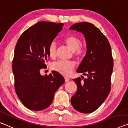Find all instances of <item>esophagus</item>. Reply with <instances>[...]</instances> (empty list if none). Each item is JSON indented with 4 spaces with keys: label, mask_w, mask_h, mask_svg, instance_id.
I'll return each mask as SVG.
<instances>
[{
    "label": "esophagus",
    "mask_w": 128,
    "mask_h": 128,
    "mask_svg": "<svg viewBox=\"0 0 128 128\" xmlns=\"http://www.w3.org/2000/svg\"><path fill=\"white\" fill-rule=\"evenodd\" d=\"M64 80H65V82H68V80H70V79L68 78H67V77H64Z\"/></svg>",
    "instance_id": "34e87169"
}]
</instances>
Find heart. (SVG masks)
I'll return each mask as SVG.
<instances>
[{
	"instance_id": "obj_1",
	"label": "heart",
	"mask_w": 128,
	"mask_h": 128,
	"mask_svg": "<svg viewBox=\"0 0 128 128\" xmlns=\"http://www.w3.org/2000/svg\"><path fill=\"white\" fill-rule=\"evenodd\" d=\"M64 42L71 50L73 51L75 57L80 60L83 58L84 54V49L80 48L82 41L78 37L74 35L68 36L64 39ZM57 45L54 40L50 43L48 47V53L51 58H54L56 56ZM52 68L53 70L64 76H68L72 73L74 68V63L69 60H60L52 63Z\"/></svg>"
}]
</instances>
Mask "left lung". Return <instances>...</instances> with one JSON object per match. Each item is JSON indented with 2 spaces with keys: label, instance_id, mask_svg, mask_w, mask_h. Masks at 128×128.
I'll list each match as a JSON object with an SVG mask.
<instances>
[{
  "label": "left lung",
  "instance_id": "1",
  "mask_svg": "<svg viewBox=\"0 0 128 128\" xmlns=\"http://www.w3.org/2000/svg\"><path fill=\"white\" fill-rule=\"evenodd\" d=\"M69 29L82 32L87 45L86 56L76 72L88 78L73 80L77 90L71 103L80 113H92L101 105L110 92L113 68L111 47L106 37L92 23H76Z\"/></svg>",
  "mask_w": 128,
  "mask_h": 128
}]
</instances>
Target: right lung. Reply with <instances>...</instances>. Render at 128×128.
I'll return each instance as SVG.
<instances>
[{
	"mask_svg": "<svg viewBox=\"0 0 128 128\" xmlns=\"http://www.w3.org/2000/svg\"><path fill=\"white\" fill-rule=\"evenodd\" d=\"M63 25L39 22L22 33L15 46L12 60L15 90L24 106L32 110L48 108L64 82L63 76L55 71L44 76L40 74V70L47 66L48 45Z\"/></svg>",
	"mask_w": 128,
	"mask_h": 128,
	"instance_id": "right-lung-1",
	"label": "right lung"
}]
</instances>
